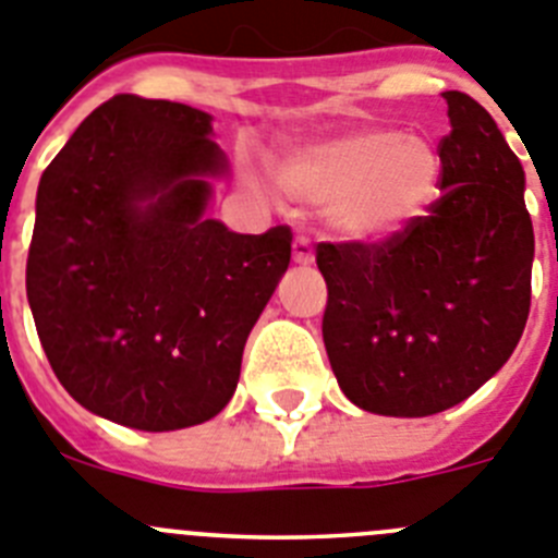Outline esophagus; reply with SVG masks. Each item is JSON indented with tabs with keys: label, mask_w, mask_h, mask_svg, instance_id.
I'll use <instances>...</instances> for the list:
<instances>
[{
	"label": "esophagus",
	"mask_w": 558,
	"mask_h": 558,
	"mask_svg": "<svg viewBox=\"0 0 558 558\" xmlns=\"http://www.w3.org/2000/svg\"><path fill=\"white\" fill-rule=\"evenodd\" d=\"M291 255H294V264H314V250H311V242L305 235H298L294 242H291Z\"/></svg>",
	"instance_id": "obj_1"
}]
</instances>
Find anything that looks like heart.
<instances>
[{
  "instance_id": "b5f03b06",
  "label": "heart",
  "mask_w": 558,
  "mask_h": 558,
  "mask_svg": "<svg viewBox=\"0 0 558 558\" xmlns=\"http://www.w3.org/2000/svg\"><path fill=\"white\" fill-rule=\"evenodd\" d=\"M275 178L291 199L323 205L336 235L380 244L403 233L436 203L441 155L425 135L353 128L280 153Z\"/></svg>"
}]
</instances>
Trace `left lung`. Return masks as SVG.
Here are the masks:
<instances>
[{
  "instance_id": "8db88e82",
  "label": "left lung",
  "mask_w": 558,
  "mask_h": 558,
  "mask_svg": "<svg viewBox=\"0 0 558 558\" xmlns=\"http://www.w3.org/2000/svg\"><path fill=\"white\" fill-rule=\"evenodd\" d=\"M441 197L380 244L323 242V339L341 391L384 416H428L473 395L514 353L531 308L525 172L495 119L445 92Z\"/></svg>"
}]
</instances>
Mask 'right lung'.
Segmentation results:
<instances>
[{
	"label": "right lung",
	"instance_id": "1",
	"mask_svg": "<svg viewBox=\"0 0 558 558\" xmlns=\"http://www.w3.org/2000/svg\"><path fill=\"white\" fill-rule=\"evenodd\" d=\"M205 110L119 94L41 174L27 300L63 389L138 430L199 425L233 398L242 353L289 269L291 230L208 219L228 160Z\"/></svg>",
	"mask_w": 558,
	"mask_h": 558
}]
</instances>
